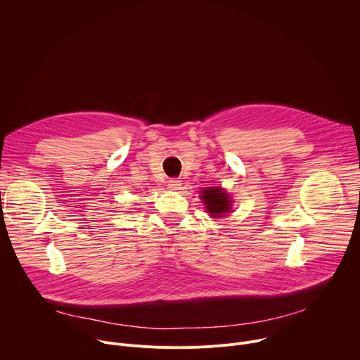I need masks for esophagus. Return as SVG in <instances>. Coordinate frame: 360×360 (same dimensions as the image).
Wrapping results in <instances>:
<instances>
[{
    "instance_id": "1",
    "label": "esophagus",
    "mask_w": 360,
    "mask_h": 360,
    "mask_svg": "<svg viewBox=\"0 0 360 360\" xmlns=\"http://www.w3.org/2000/svg\"><path fill=\"white\" fill-rule=\"evenodd\" d=\"M181 185H182V181L178 179V178H172V179L168 181V188L171 191H178L181 188Z\"/></svg>"
}]
</instances>
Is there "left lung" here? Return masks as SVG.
<instances>
[{"mask_svg": "<svg viewBox=\"0 0 360 360\" xmlns=\"http://www.w3.org/2000/svg\"><path fill=\"white\" fill-rule=\"evenodd\" d=\"M200 199L212 218H221L232 212V200L228 192L219 186H210L200 191Z\"/></svg>", "mask_w": 360, "mask_h": 360, "instance_id": "left-lung-1", "label": "left lung"}]
</instances>
